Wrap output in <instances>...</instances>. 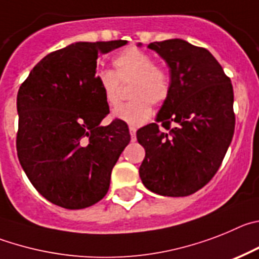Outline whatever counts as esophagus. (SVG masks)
<instances>
[{
    "instance_id": "34e87169",
    "label": "esophagus",
    "mask_w": 259,
    "mask_h": 259,
    "mask_svg": "<svg viewBox=\"0 0 259 259\" xmlns=\"http://www.w3.org/2000/svg\"><path fill=\"white\" fill-rule=\"evenodd\" d=\"M135 133H137V129L134 126H130V135H132V141H135Z\"/></svg>"
}]
</instances>
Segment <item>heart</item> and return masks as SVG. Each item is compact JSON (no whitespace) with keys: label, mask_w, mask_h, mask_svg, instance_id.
Segmentation results:
<instances>
[{"label":"heart","mask_w":259,"mask_h":259,"mask_svg":"<svg viewBox=\"0 0 259 259\" xmlns=\"http://www.w3.org/2000/svg\"><path fill=\"white\" fill-rule=\"evenodd\" d=\"M115 72L101 69L95 74L107 104L120 103L121 83H129L130 103L120 106L112 116L132 126H139L152 116V104H162L171 92V78L165 68L156 66L150 54L135 48H127L113 58Z\"/></svg>","instance_id":"obj_1"}]
</instances>
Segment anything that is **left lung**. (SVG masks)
<instances>
[{"instance_id": "obj_1", "label": "left lung", "mask_w": 259, "mask_h": 259, "mask_svg": "<svg viewBox=\"0 0 259 259\" xmlns=\"http://www.w3.org/2000/svg\"><path fill=\"white\" fill-rule=\"evenodd\" d=\"M148 48L167 63L171 92L156 117L167 132L157 122L137 132L146 150L139 176L157 195L188 196L213 178L231 143L234 89L206 49L179 38Z\"/></svg>"}]
</instances>
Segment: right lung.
<instances>
[{"mask_svg":"<svg viewBox=\"0 0 259 259\" xmlns=\"http://www.w3.org/2000/svg\"><path fill=\"white\" fill-rule=\"evenodd\" d=\"M127 41L76 42L37 63L16 98V151L33 187L66 209L106 196L111 173L130 142L126 122H101L109 113L95 78L102 54Z\"/></svg>","mask_w":259,"mask_h":259,"instance_id":"obj_1","label":"right lung"}]
</instances>
